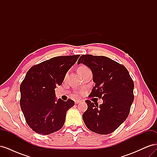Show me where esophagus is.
<instances>
[{
  "mask_svg": "<svg viewBox=\"0 0 157 157\" xmlns=\"http://www.w3.org/2000/svg\"><path fill=\"white\" fill-rule=\"evenodd\" d=\"M80 101H81V100H79V99H77V100H75V103L76 104H78V103H79Z\"/></svg>",
  "mask_w": 157,
  "mask_h": 157,
  "instance_id": "obj_1",
  "label": "esophagus"
}]
</instances>
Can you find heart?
Returning <instances> with one entry per match:
<instances>
[{
    "mask_svg": "<svg viewBox=\"0 0 157 157\" xmlns=\"http://www.w3.org/2000/svg\"><path fill=\"white\" fill-rule=\"evenodd\" d=\"M88 67H86V66H80V67L78 69V71H80V70H82V69H87Z\"/></svg>",
    "mask_w": 157,
    "mask_h": 157,
    "instance_id": "b5f03b06",
    "label": "heart"
}]
</instances>
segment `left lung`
<instances>
[{
	"instance_id": "left-lung-1",
	"label": "left lung",
	"mask_w": 157,
	"mask_h": 157,
	"mask_svg": "<svg viewBox=\"0 0 157 157\" xmlns=\"http://www.w3.org/2000/svg\"><path fill=\"white\" fill-rule=\"evenodd\" d=\"M91 69L95 86L90 97L103 99V103L86 100L88 109L82 115L85 125L96 134H111L124 122L134 101V84L127 69L103 56L82 55L77 64Z\"/></svg>"
}]
</instances>
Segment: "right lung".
Wrapping results in <instances>:
<instances>
[{"instance_id": "add662e5", "label": "right lung", "mask_w": 157, "mask_h": 157, "mask_svg": "<svg viewBox=\"0 0 157 157\" xmlns=\"http://www.w3.org/2000/svg\"><path fill=\"white\" fill-rule=\"evenodd\" d=\"M80 55L57 56L33 66L20 85V107L27 124L42 135H48L63 127L66 113L74 101L56 98L55 88Z\"/></svg>"}]
</instances>
